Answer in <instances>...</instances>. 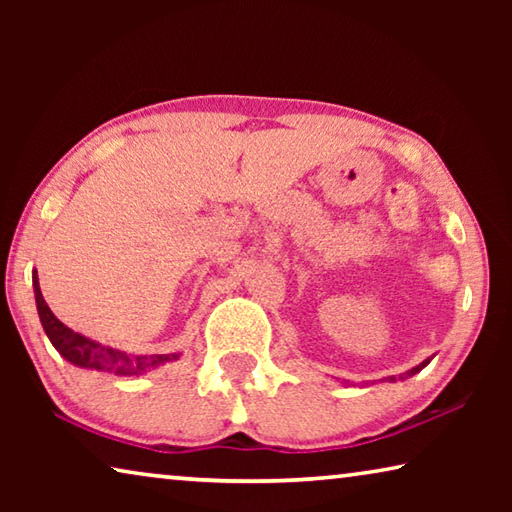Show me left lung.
<instances>
[{"mask_svg": "<svg viewBox=\"0 0 512 512\" xmlns=\"http://www.w3.org/2000/svg\"><path fill=\"white\" fill-rule=\"evenodd\" d=\"M427 363H429V359H427V361H422V363H420V366H415V368H411L409 372H406V377H411V375H415V372H420V370H422L424 366H427ZM388 379H391V381H395V377H388ZM402 379H404V377H402Z\"/></svg>", "mask_w": 512, "mask_h": 512, "instance_id": "left-lung-1", "label": "left lung"}]
</instances>
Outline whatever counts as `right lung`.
<instances>
[{
    "label": "right lung",
    "mask_w": 512,
    "mask_h": 512,
    "mask_svg": "<svg viewBox=\"0 0 512 512\" xmlns=\"http://www.w3.org/2000/svg\"><path fill=\"white\" fill-rule=\"evenodd\" d=\"M33 291H36L40 323L45 327L51 345H54V348L63 354L69 363H74V366L115 372V375H121V377H133V375H142V372L151 370L155 366H160V363H167L180 357V354H151V357H146V354H126L117 348H110V345L92 341L88 336L69 329L65 323H60V320L54 316V311L49 309L45 298H42L36 271H33Z\"/></svg>",
    "instance_id": "add662e5"
}]
</instances>
